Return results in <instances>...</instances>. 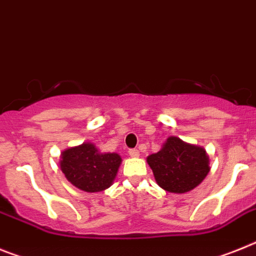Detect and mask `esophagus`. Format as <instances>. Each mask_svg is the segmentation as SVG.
<instances>
[{
    "label": "esophagus",
    "mask_w": 256,
    "mask_h": 256,
    "mask_svg": "<svg viewBox=\"0 0 256 256\" xmlns=\"http://www.w3.org/2000/svg\"><path fill=\"white\" fill-rule=\"evenodd\" d=\"M128 154L132 156V158H137L140 155V152L137 149H130V152H128Z\"/></svg>",
    "instance_id": "1"
}]
</instances>
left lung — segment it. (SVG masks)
Here are the masks:
<instances>
[{"instance_id": "1", "label": "left lung", "mask_w": 256, "mask_h": 256, "mask_svg": "<svg viewBox=\"0 0 256 256\" xmlns=\"http://www.w3.org/2000/svg\"><path fill=\"white\" fill-rule=\"evenodd\" d=\"M156 184L170 193H186L204 180L210 159L200 146L170 137L160 150L148 156Z\"/></svg>"}]
</instances>
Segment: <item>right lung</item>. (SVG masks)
Here are the masks:
<instances>
[{"label":"right lung","instance_id":"right-lung-1","mask_svg":"<svg viewBox=\"0 0 256 256\" xmlns=\"http://www.w3.org/2000/svg\"><path fill=\"white\" fill-rule=\"evenodd\" d=\"M122 158L116 152H100L93 144L70 148L60 155V170L80 190L96 193L110 188Z\"/></svg>","mask_w":256,"mask_h":256}]
</instances>
